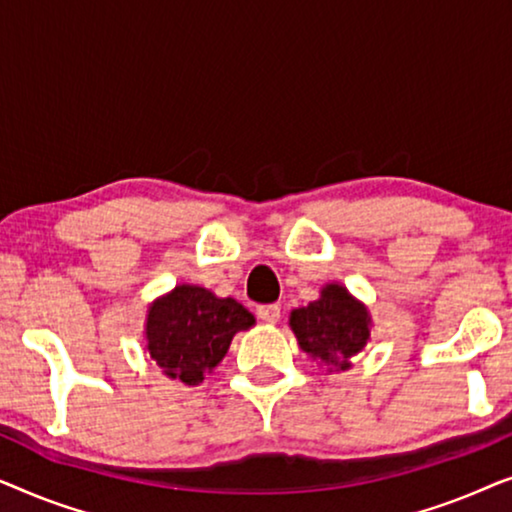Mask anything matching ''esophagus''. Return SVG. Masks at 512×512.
I'll return each instance as SVG.
<instances>
[{
    "instance_id": "obj_1",
    "label": "esophagus",
    "mask_w": 512,
    "mask_h": 512,
    "mask_svg": "<svg viewBox=\"0 0 512 512\" xmlns=\"http://www.w3.org/2000/svg\"><path fill=\"white\" fill-rule=\"evenodd\" d=\"M256 314L258 319L265 321V324H277L279 317H282V310H279V305H261Z\"/></svg>"
}]
</instances>
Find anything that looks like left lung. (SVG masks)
I'll list each match as a JSON object with an SVG mask.
<instances>
[{"mask_svg": "<svg viewBox=\"0 0 512 512\" xmlns=\"http://www.w3.org/2000/svg\"><path fill=\"white\" fill-rule=\"evenodd\" d=\"M291 331L312 359L347 370L370 340V314L342 284H326L319 300L291 312Z\"/></svg>", "mask_w": 512, "mask_h": 512, "instance_id": "8db88e82", "label": "left lung"}]
</instances>
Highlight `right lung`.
<instances>
[{
    "mask_svg": "<svg viewBox=\"0 0 512 512\" xmlns=\"http://www.w3.org/2000/svg\"><path fill=\"white\" fill-rule=\"evenodd\" d=\"M254 324V314L237 300L179 284L149 307L146 349L167 377L193 387L219 366L233 335Z\"/></svg>",
    "mask_w": 512,
    "mask_h": 512,
    "instance_id": "obj_1",
    "label": "right lung"
}]
</instances>
